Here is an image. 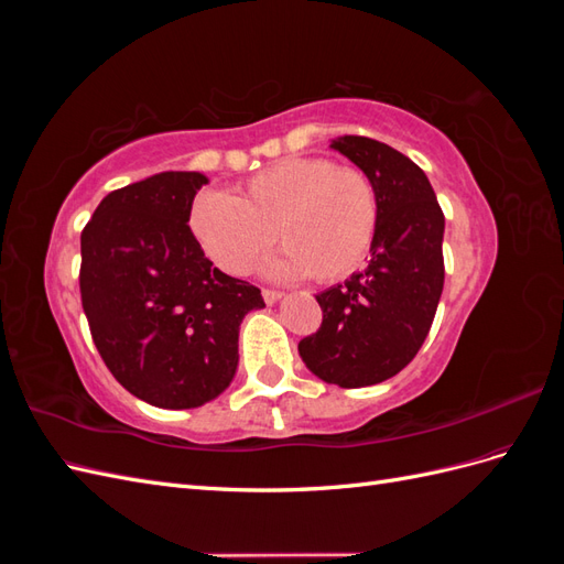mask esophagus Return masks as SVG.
<instances>
[{
    "mask_svg": "<svg viewBox=\"0 0 564 564\" xmlns=\"http://www.w3.org/2000/svg\"><path fill=\"white\" fill-rule=\"evenodd\" d=\"M280 299H282V292H278V289H263V301H265L268 305L278 303Z\"/></svg>",
    "mask_w": 564,
    "mask_h": 564,
    "instance_id": "34e87169",
    "label": "esophagus"
}]
</instances>
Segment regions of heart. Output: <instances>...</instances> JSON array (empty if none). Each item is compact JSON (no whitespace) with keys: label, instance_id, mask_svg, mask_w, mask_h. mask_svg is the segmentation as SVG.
<instances>
[{"label":"heart","instance_id":"heart-1","mask_svg":"<svg viewBox=\"0 0 564 564\" xmlns=\"http://www.w3.org/2000/svg\"><path fill=\"white\" fill-rule=\"evenodd\" d=\"M377 226L369 178L322 158H294L251 176L235 197L204 193L191 228L209 259L242 278L275 245L286 251V275L334 282L362 263Z\"/></svg>","mask_w":564,"mask_h":564}]
</instances>
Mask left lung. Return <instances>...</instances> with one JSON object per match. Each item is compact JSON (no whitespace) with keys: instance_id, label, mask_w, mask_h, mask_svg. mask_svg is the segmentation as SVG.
Here are the masks:
<instances>
[{"instance_id":"8db88e82","label":"left lung","mask_w":564,"mask_h":564,"mask_svg":"<svg viewBox=\"0 0 564 564\" xmlns=\"http://www.w3.org/2000/svg\"><path fill=\"white\" fill-rule=\"evenodd\" d=\"M332 148L360 166L377 197L371 261L317 294L322 324L299 344L317 379L362 388L395 377L423 346L445 284V214L423 169L367 135Z\"/></svg>"}]
</instances>
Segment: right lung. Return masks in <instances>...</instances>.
Returning <instances> with one entry per match:
<instances>
[{
    "instance_id": "obj_1",
    "label": "right lung",
    "mask_w": 564,
    "mask_h": 564,
    "mask_svg": "<svg viewBox=\"0 0 564 564\" xmlns=\"http://www.w3.org/2000/svg\"><path fill=\"white\" fill-rule=\"evenodd\" d=\"M209 178L162 172L112 191L82 230L79 292L94 344L131 395L193 409L237 369L245 315L261 289L214 268L187 226Z\"/></svg>"
}]
</instances>
